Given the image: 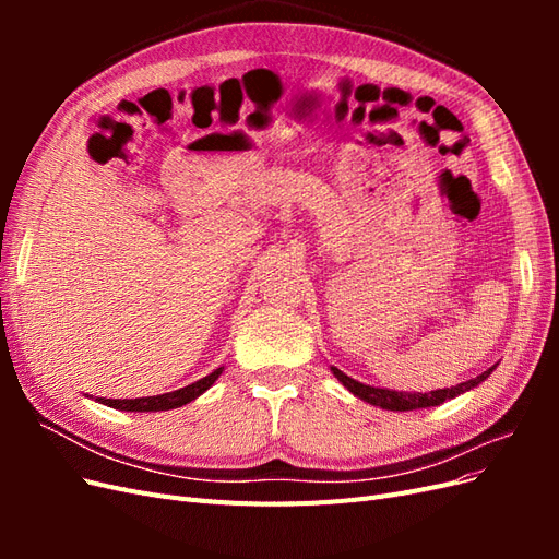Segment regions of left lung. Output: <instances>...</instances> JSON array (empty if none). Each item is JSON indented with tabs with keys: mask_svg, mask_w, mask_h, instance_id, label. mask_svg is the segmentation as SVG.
Returning <instances> with one entry per match:
<instances>
[{
	"mask_svg": "<svg viewBox=\"0 0 559 559\" xmlns=\"http://www.w3.org/2000/svg\"><path fill=\"white\" fill-rule=\"evenodd\" d=\"M331 370H333V376L341 380L354 396H359L361 401H366L370 405H380V408H384V411H417V408H431V405H441L448 399H454L456 394L468 392V389H473L476 384H480L483 380H487V376L492 373L495 368L485 370V373L478 376V378L466 380V382L450 386V389H436V392H429V394H421V392L408 394V392H394V389L368 386V384H361L357 380L347 378L343 370H337L335 366H331Z\"/></svg>",
	"mask_w": 559,
	"mask_h": 559,
	"instance_id": "1",
	"label": "left lung"
}]
</instances>
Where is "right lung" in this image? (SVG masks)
<instances>
[{
  "label": "right lung",
  "mask_w": 559,
  "mask_h": 559,
  "mask_svg": "<svg viewBox=\"0 0 559 559\" xmlns=\"http://www.w3.org/2000/svg\"><path fill=\"white\" fill-rule=\"evenodd\" d=\"M222 376V368H216L214 373L205 376L202 380L181 386L177 392H167V394H158V396H146V399H99V403L109 405V408L116 411H130V413H156V411H173V408H181V405L191 403L193 399H198L202 392L214 384V380Z\"/></svg>",
  "instance_id": "right-lung-1"
}]
</instances>
